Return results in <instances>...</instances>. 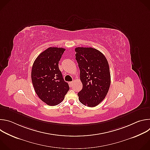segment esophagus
I'll use <instances>...</instances> for the list:
<instances>
[{
  "mask_svg": "<svg viewBox=\"0 0 150 150\" xmlns=\"http://www.w3.org/2000/svg\"><path fill=\"white\" fill-rule=\"evenodd\" d=\"M73 83H74V81H71V82H69V85H70V86H71H71H72V85Z\"/></svg>",
  "mask_w": 150,
  "mask_h": 150,
  "instance_id": "esophagus-1",
  "label": "esophagus"
}]
</instances>
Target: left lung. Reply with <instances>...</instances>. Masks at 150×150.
Segmentation results:
<instances>
[{
	"instance_id": "left-lung-1",
	"label": "left lung",
	"mask_w": 150,
	"mask_h": 150,
	"mask_svg": "<svg viewBox=\"0 0 150 150\" xmlns=\"http://www.w3.org/2000/svg\"><path fill=\"white\" fill-rule=\"evenodd\" d=\"M75 59L80 70L82 89L78 93L83 105L93 108L108 94L111 82L109 63L104 55L92 47H76Z\"/></svg>"
}]
</instances>
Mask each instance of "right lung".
I'll return each instance as SVG.
<instances>
[{
    "label": "right lung",
    "mask_w": 150,
    "mask_h": 150,
    "mask_svg": "<svg viewBox=\"0 0 150 150\" xmlns=\"http://www.w3.org/2000/svg\"><path fill=\"white\" fill-rule=\"evenodd\" d=\"M65 49L49 47L35 60L31 71V79L38 97L49 105L59 104L69 90L59 68V61Z\"/></svg>",
    "instance_id": "add662e5"
}]
</instances>
